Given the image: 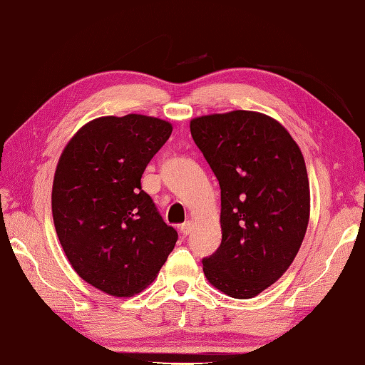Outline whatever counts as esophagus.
<instances>
[{
    "label": "esophagus",
    "instance_id": "1",
    "mask_svg": "<svg viewBox=\"0 0 365 365\" xmlns=\"http://www.w3.org/2000/svg\"><path fill=\"white\" fill-rule=\"evenodd\" d=\"M190 230H192V222L190 220L184 222V224L180 227V232H181L182 236H187L190 233Z\"/></svg>",
    "mask_w": 365,
    "mask_h": 365
}]
</instances>
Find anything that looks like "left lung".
Listing matches in <instances>:
<instances>
[{
    "label": "left lung",
    "instance_id": "obj_1",
    "mask_svg": "<svg viewBox=\"0 0 365 365\" xmlns=\"http://www.w3.org/2000/svg\"><path fill=\"white\" fill-rule=\"evenodd\" d=\"M190 133L220 185L222 242L203 258L205 276L249 299L284 276L301 247L310 214L306 162L284 125L257 111L200 116Z\"/></svg>",
    "mask_w": 365,
    "mask_h": 365
}]
</instances>
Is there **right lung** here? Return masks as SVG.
I'll list each match as a JSON object with an SVG mask.
<instances>
[{
	"mask_svg": "<svg viewBox=\"0 0 365 365\" xmlns=\"http://www.w3.org/2000/svg\"><path fill=\"white\" fill-rule=\"evenodd\" d=\"M172 130L153 116H102L85 124L58 160L51 189L58 240L78 276L103 293L141 292L178 241L140 182Z\"/></svg>",
	"mask_w": 365,
	"mask_h": 365,
	"instance_id": "1",
	"label": "right lung"
}]
</instances>
